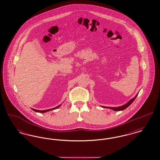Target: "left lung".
<instances>
[{"label": "left lung", "mask_w": 160, "mask_h": 160, "mask_svg": "<svg viewBox=\"0 0 160 160\" xmlns=\"http://www.w3.org/2000/svg\"><path fill=\"white\" fill-rule=\"evenodd\" d=\"M137 95H138V93H137V95H136V97H134V98H133L132 99H131L130 101H129L127 104H125V105H123V106H122L121 107H104V108H111V109H112V110H113L114 111H121V110H124V109H125V108H127L131 104H132V102L135 100V99L136 98V97H137Z\"/></svg>", "instance_id": "left-lung-1"}]
</instances>
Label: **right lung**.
Wrapping results in <instances>:
<instances>
[{
	"label": "right lung",
	"instance_id": "add662e5",
	"mask_svg": "<svg viewBox=\"0 0 160 160\" xmlns=\"http://www.w3.org/2000/svg\"><path fill=\"white\" fill-rule=\"evenodd\" d=\"M60 106H61L59 105V106H57L56 107L53 108H51V109H48V110H35V109H33V108H32V110H33V111L36 112H39V113H45V112H48V111H50V110H52L56 109L57 108H58V107H59Z\"/></svg>",
	"mask_w": 160,
	"mask_h": 160
}]
</instances>
